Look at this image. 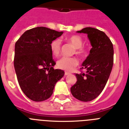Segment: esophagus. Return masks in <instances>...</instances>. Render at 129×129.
Listing matches in <instances>:
<instances>
[{
	"label": "esophagus",
	"mask_w": 129,
	"mask_h": 129,
	"mask_svg": "<svg viewBox=\"0 0 129 129\" xmlns=\"http://www.w3.org/2000/svg\"><path fill=\"white\" fill-rule=\"evenodd\" d=\"M70 73L67 72H65V76H68V75H70Z\"/></svg>",
	"instance_id": "esophagus-1"
}]
</instances>
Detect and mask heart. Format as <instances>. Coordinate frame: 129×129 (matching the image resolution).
I'll use <instances>...</instances> for the list:
<instances>
[{"instance_id":"obj_1","label":"heart","mask_w":129,"mask_h":129,"mask_svg":"<svg viewBox=\"0 0 129 129\" xmlns=\"http://www.w3.org/2000/svg\"><path fill=\"white\" fill-rule=\"evenodd\" d=\"M66 41L68 43H70L76 48V54L80 56H84L86 51L83 49V39L78 35H72L70 37H67ZM51 51L55 57H57L59 55L61 51V41L59 39H55L51 43L50 45ZM78 64V61L75 57H63L57 61V68L65 71L70 72L77 66Z\"/></svg>"}]
</instances>
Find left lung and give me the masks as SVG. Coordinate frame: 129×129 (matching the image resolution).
I'll use <instances>...</instances> for the list:
<instances>
[{"label":"left lung","mask_w":129,"mask_h":129,"mask_svg":"<svg viewBox=\"0 0 129 129\" xmlns=\"http://www.w3.org/2000/svg\"><path fill=\"white\" fill-rule=\"evenodd\" d=\"M79 33H86L92 49L82 64L86 72L76 74L77 82L72 86L71 93L82 102H89L102 92L110 76L113 66V45L108 36L95 28L86 27Z\"/></svg>","instance_id":"8db88e82"}]
</instances>
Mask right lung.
<instances>
[{
	"mask_svg": "<svg viewBox=\"0 0 129 129\" xmlns=\"http://www.w3.org/2000/svg\"><path fill=\"white\" fill-rule=\"evenodd\" d=\"M63 32L44 27L25 31L16 42L14 67L19 86L31 100L41 102L48 99L64 71L54 70L50 45Z\"/></svg>",
	"mask_w": 129,
	"mask_h": 129,
	"instance_id": "right-lung-1",
	"label": "right lung"
}]
</instances>
